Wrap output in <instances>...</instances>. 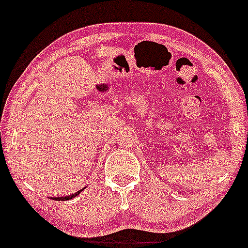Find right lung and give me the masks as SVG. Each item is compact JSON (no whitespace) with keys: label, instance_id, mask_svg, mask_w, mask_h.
<instances>
[{"label":"right lung","instance_id":"1","mask_svg":"<svg viewBox=\"0 0 248 248\" xmlns=\"http://www.w3.org/2000/svg\"><path fill=\"white\" fill-rule=\"evenodd\" d=\"M82 191H83V188H82V190L78 191V192H75V193H74V195L65 196V197H51V200H55V201H69V200H73V198H75L76 196H78V193L82 192Z\"/></svg>","mask_w":248,"mask_h":248}]
</instances>
